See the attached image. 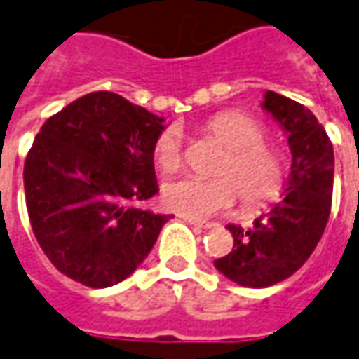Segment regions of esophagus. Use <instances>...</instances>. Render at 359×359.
I'll use <instances>...</instances> for the list:
<instances>
[{
  "instance_id": "obj_1",
  "label": "esophagus",
  "mask_w": 359,
  "mask_h": 359,
  "mask_svg": "<svg viewBox=\"0 0 359 359\" xmlns=\"http://www.w3.org/2000/svg\"><path fill=\"white\" fill-rule=\"evenodd\" d=\"M180 218H182L184 222H187V224L195 226V228H203V230H207V228H210V226H212V224H208V222H201V220H197V218H191V216L182 215Z\"/></svg>"
}]
</instances>
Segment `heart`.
I'll return each mask as SVG.
<instances>
[{
    "label": "heart",
    "instance_id": "heart-1",
    "mask_svg": "<svg viewBox=\"0 0 359 359\" xmlns=\"http://www.w3.org/2000/svg\"><path fill=\"white\" fill-rule=\"evenodd\" d=\"M212 139L222 144L226 154L215 166L220 177H182L162 187L164 207L177 215L205 218L224 212L236 203L249 210L263 208L280 197L288 180V162L276 147L265 143V127L241 111H224L205 126ZM152 156L162 172L182 166V137L175 127H168L154 139Z\"/></svg>",
    "mask_w": 359,
    "mask_h": 359
}]
</instances>
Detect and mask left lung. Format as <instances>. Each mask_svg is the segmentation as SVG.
Masks as SVG:
<instances>
[{
	"label": "left lung",
	"instance_id": "left-lung-1",
	"mask_svg": "<svg viewBox=\"0 0 359 359\" xmlns=\"http://www.w3.org/2000/svg\"><path fill=\"white\" fill-rule=\"evenodd\" d=\"M261 108L288 137L292 166L282 201L249 228L226 226L233 248L216 259L215 266L245 288H266L286 280L309 259L329 220L334 180L332 144L306 106L266 90Z\"/></svg>",
	"mask_w": 359,
	"mask_h": 359
}]
</instances>
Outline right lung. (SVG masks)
Returning a JSON list of instances; mask_svg holds the SVG:
<instances>
[{"instance_id": "right-lung-1", "label": "right lung", "mask_w": 359, "mask_h": 359, "mask_svg": "<svg viewBox=\"0 0 359 359\" xmlns=\"http://www.w3.org/2000/svg\"><path fill=\"white\" fill-rule=\"evenodd\" d=\"M164 118L108 90L67 104L25 160L32 232L52 265L88 288L139 269L170 215L135 208L158 193L152 144Z\"/></svg>"}]
</instances>
